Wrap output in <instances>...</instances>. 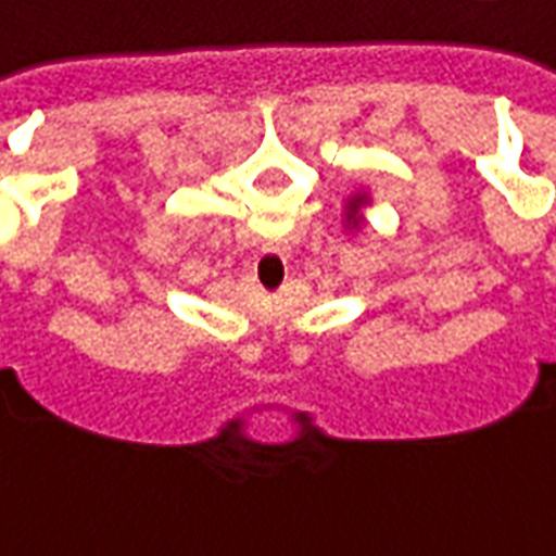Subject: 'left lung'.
<instances>
[{"label": "left lung", "instance_id": "8db88e82", "mask_svg": "<svg viewBox=\"0 0 556 556\" xmlns=\"http://www.w3.org/2000/svg\"><path fill=\"white\" fill-rule=\"evenodd\" d=\"M359 200H362V197H356V200H353V203H350V215H348L350 222H353V218H356V206H359Z\"/></svg>", "mask_w": 556, "mask_h": 556}]
</instances>
